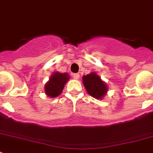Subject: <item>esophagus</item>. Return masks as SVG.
Returning a JSON list of instances; mask_svg holds the SVG:
<instances>
[{
    "label": "esophagus",
    "instance_id": "obj_1",
    "mask_svg": "<svg viewBox=\"0 0 153 153\" xmlns=\"http://www.w3.org/2000/svg\"><path fill=\"white\" fill-rule=\"evenodd\" d=\"M72 77L74 79H79V74H73Z\"/></svg>",
    "mask_w": 153,
    "mask_h": 153
}]
</instances>
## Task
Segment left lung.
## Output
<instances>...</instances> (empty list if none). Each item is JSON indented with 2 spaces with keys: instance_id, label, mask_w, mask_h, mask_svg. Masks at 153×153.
<instances>
[{
  "instance_id": "8db88e82",
  "label": "left lung",
  "mask_w": 153,
  "mask_h": 153,
  "mask_svg": "<svg viewBox=\"0 0 153 153\" xmlns=\"http://www.w3.org/2000/svg\"><path fill=\"white\" fill-rule=\"evenodd\" d=\"M82 81L86 91L91 96L95 98H102L107 92V86L100 77L95 73H91L82 77Z\"/></svg>"
}]
</instances>
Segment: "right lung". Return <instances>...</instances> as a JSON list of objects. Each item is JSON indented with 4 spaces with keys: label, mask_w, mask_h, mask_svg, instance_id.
Here are the masks:
<instances>
[{
    "label": "right lung",
    "mask_w": 153,
    "mask_h": 153,
    "mask_svg": "<svg viewBox=\"0 0 153 153\" xmlns=\"http://www.w3.org/2000/svg\"><path fill=\"white\" fill-rule=\"evenodd\" d=\"M68 79L69 75L67 73L62 74L56 72L53 74L52 76L49 79L48 82L45 85L44 87V91L47 95L51 98H55L59 95L62 93V89Z\"/></svg>",
    "instance_id": "add662e5"
}]
</instances>
